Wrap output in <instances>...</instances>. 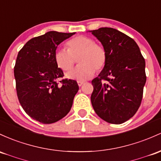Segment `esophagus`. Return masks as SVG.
<instances>
[{"label":"esophagus","instance_id":"esophagus-1","mask_svg":"<svg viewBox=\"0 0 161 161\" xmlns=\"http://www.w3.org/2000/svg\"><path fill=\"white\" fill-rule=\"evenodd\" d=\"M77 83H78V86H79V87H81V86H82V85L85 83V82H82V81H78Z\"/></svg>","mask_w":161,"mask_h":161}]
</instances>
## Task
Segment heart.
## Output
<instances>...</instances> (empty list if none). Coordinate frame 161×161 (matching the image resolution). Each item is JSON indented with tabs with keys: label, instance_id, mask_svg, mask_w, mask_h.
Masks as SVG:
<instances>
[{
	"label": "heart",
	"instance_id": "obj_1",
	"mask_svg": "<svg viewBox=\"0 0 161 161\" xmlns=\"http://www.w3.org/2000/svg\"><path fill=\"white\" fill-rule=\"evenodd\" d=\"M68 49L59 48L56 50L54 59L56 65L63 71L71 69L78 59L79 65L66 74V78L85 81L94 75L95 69L100 70L106 63V52L102 46L95 44V40L86 36H78L67 42Z\"/></svg>",
	"mask_w": 161,
	"mask_h": 161
}]
</instances>
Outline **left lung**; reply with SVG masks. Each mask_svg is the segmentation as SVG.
Listing matches in <instances>:
<instances>
[{
	"label": "left lung",
	"instance_id": "1",
	"mask_svg": "<svg viewBox=\"0 0 161 161\" xmlns=\"http://www.w3.org/2000/svg\"><path fill=\"white\" fill-rule=\"evenodd\" d=\"M89 32L106 52L103 69L92 81V105L104 121L122 124L140 107L146 82L145 60L135 40L118 30L102 27Z\"/></svg>",
	"mask_w": 161,
	"mask_h": 161
}]
</instances>
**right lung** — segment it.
<instances>
[{
	"instance_id": "add662e5",
	"label": "right lung",
	"mask_w": 161,
	"mask_h": 161,
	"mask_svg": "<svg viewBox=\"0 0 161 161\" xmlns=\"http://www.w3.org/2000/svg\"><path fill=\"white\" fill-rule=\"evenodd\" d=\"M74 34L49 31L30 40L17 55L14 77L19 102L26 114L40 123L52 124L65 117L78 92L75 80L59 81L63 72L54 59L58 45Z\"/></svg>"
}]
</instances>
